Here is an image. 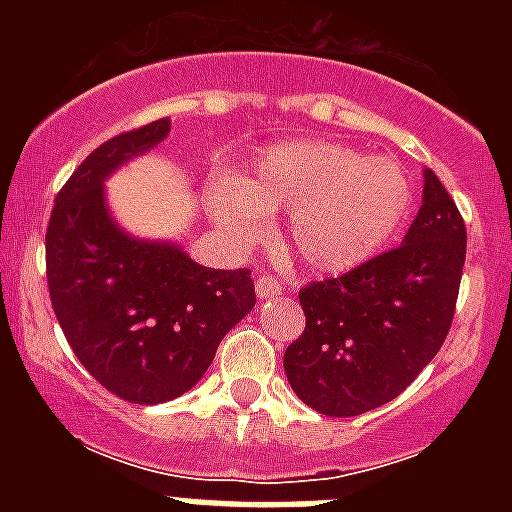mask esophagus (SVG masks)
<instances>
[{
  "label": "esophagus",
  "instance_id": "obj_1",
  "mask_svg": "<svg viewBox=\"0 0 512 512\" xmlns=\"http://www.w3.org/2000/svg\"><path fill=\"white\" fill-rule=\"evenodd\" d=\"M282 292V284H279V279L269 277V274H261V277H256V295H259V300H266V297H274Z\"/></svg>",
  "mask_w": 512,
  "mask_h": 512
}]
</instances>
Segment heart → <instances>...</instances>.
Returning <instances> with one entry per match:
<instances>
[{
  "mask_svg": "<svg viewBox=\"0 0 512 512\" xmlns=\"http://www.w3.org/2000/svg\"><path fill=\"white\" fill-rule=\"evenodd\" d=\"M410 205L413 192L397 161L333 140L279 143L261 153L246 184L225 179L210 197L217 225L235 241H256L266 212H289V253L318 274L372 259L395 238Z\"/></svg>",
  "mask_w": 512,
  "mask_h": 512,
  "instance_id": "heart-1",
  "label": "heart"
}]
</instances>
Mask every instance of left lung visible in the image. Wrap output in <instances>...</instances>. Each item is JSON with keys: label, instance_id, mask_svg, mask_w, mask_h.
Returning <instances> with one entry per match:
<instances>
[{"label": "left lung", "instance_id": "1", "mask_svg": "<svg viewBox=\"0 0 512 512\" xmlns=\"http://www.w3.org/2000/svg\"><path fill=\"white\" fill-rule=\"evenodd\" d=\"M402 246L300 289L305 330L284 372L307 408L351 418L395 400L438 354L459 297L467 228L431 169Z\"/></svg>", "mask_w": 512, "mask_h": 512}]
</instances>
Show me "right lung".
I'll use <instances>...</instances> for the list:
<instances>
[{
    "label": "right lung",
    "mask_w": 512,
    "mask_h": 512,
    "mask_svg": "<svg viewBox=\"0 0 512 512\" xmlns=\"http://www.w3.org/2000/svg\"><path fill=\"white\" fill-rule=\"evenodd\" d=\"M169 130L161 117L94 148L58 192L45 233L63 336L104 390L135 405L192 390L225 333L256 305L248 269H207L179 246L130 238L107 212L104 179Z\"/></svg>",
    "instance_id": "right-lung-1"
}]
</instances>
